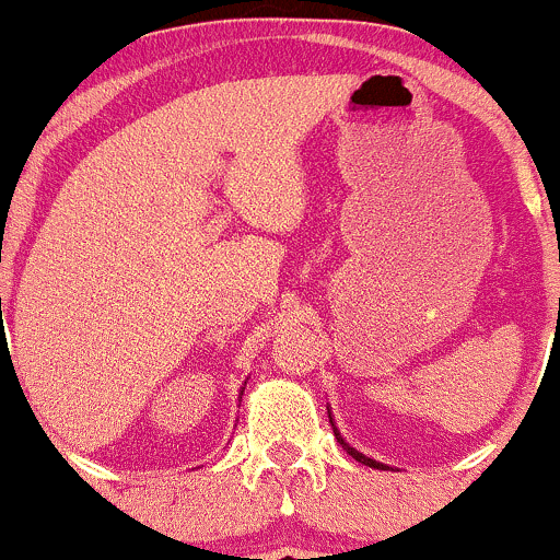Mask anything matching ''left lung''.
Returning a JSON list of instances; mask_svg holds the SVG:
<instances>
[{"instance_id":"left-lung-1","label":"left lung","mask_w":560,"mask_h":560,"mask_svg":"<svg viewBox=\"0 0 560 560\" xmlns=\"http://www.w3.org/2000/svg\"><path fill=\"white\" fill-rule=\"evenodd\" d=\"M328 417H330V413H328ZM330 424H334V422H330ZM334 435H336V441H339V443H341V448H345V451H347V454H350V456H352V459H358V462H360V465H369V467H376V470H382V467H387V465H382V462H376V459H371V456H365V454H360V451H354V448L350 446V443H347V441H345V438H341V432H339V430H336V424H334Z\"/></svg>"}]
</instances>
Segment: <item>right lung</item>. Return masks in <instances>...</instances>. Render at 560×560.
Masks as SVG:
<instances>
[{
  "label": "right lung",
  "mask_w": 560,
  "mask_h": 560,
  "mask_svg": "<svg viewBox=\"0 0 560 560\" xmlns=\"http://www.w3.org/2000/svg\"><path fill=\"white\" fill-rule=\"evenodd\" d=\"M243 389H245V387H243Z\"/></svg>",
  "instance_id": "right-lung-1"
}]
</instances>
